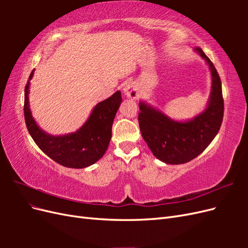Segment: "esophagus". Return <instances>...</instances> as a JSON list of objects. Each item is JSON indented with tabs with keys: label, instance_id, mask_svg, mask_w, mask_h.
<instances>
[{
	"label": "esophagus",
	"instance_id": "1",
	"mask_svg": "<svg viewBox=\"0 0 248 248\" xmlns=\"http://www.w3.org/2000/svg\"><path fill=\"white\" fill-rule=\"evenodd\" d=\"M124 93L126 97L131 99H137L139 97V91H138V85L134 81H129L127 82L124 87Z\"/></svg>",
	"mask_w": 248,
	"mask_h": 248
}]
</instances>
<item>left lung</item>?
Instances as JSON below:
<instances>
[{
  "mask_svg": "<svg viewBox=\"0 0 248 248\" xmlns=\"http://www.w3.org/2000/svg\"><path fill=\"white\" fill-rule=\"evenodd\" d=\"M194 50L205 59L212 76L209 103L202 114L190 121L177 122L145 102L140 103L141 136L156 158L169 164H181L196 158L213 140L222 123L224 104L218 72L202 48Z\"/></svg>",
  "mask_w": 248,
  "mask_h": 248,
  "instance_id": "8db88e82",
  "label": "left lung"
}]
</instances>
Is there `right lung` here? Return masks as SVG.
Instances as JSON below:
<instances>
[{
  "instance_id": "add662e5",
  "label": "right lung",
  "mask_w": 248,
  "mask_h": 248,
  "mask_svg": "<svg viewBox=\"0 0 248 248\" xmlns=\"http://www.w3.org/2000/svg\"><path fill=\"white\" fill-rule=\"evenodd\" d=\"M34 70L25 88V120L29 133L41 151L61 166L84 169L98 161L106 153L111 139V126L122 102L121 92L117 91L108 99L96 104L91 115L80 128L65 136H50L39 128L29 108V87Z\"/></svg>"
}]
</instances>
